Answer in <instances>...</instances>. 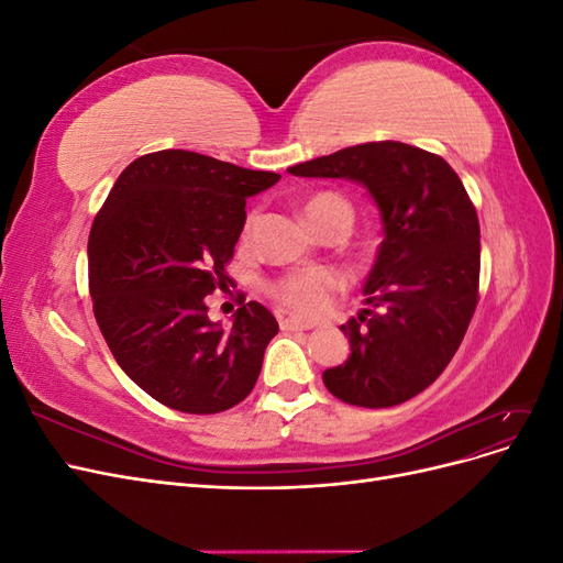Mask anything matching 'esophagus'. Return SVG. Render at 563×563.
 Here are the masks:
<instances>
[{"instance_id":"esophagus-1","label":"esophagus","mask_w":563,"mask_h":563,"mask_svg":"<svg viewBox=\"0 0 563 563\" xmlns=\"http://www.w3.org/2000/svg\"><path fill=\"white\" fill-rule=\"evenodd\" d=\"M279 327H282V331H310L317 327V323L298 319V317H282Z\"/></svg>"}]
</instances>
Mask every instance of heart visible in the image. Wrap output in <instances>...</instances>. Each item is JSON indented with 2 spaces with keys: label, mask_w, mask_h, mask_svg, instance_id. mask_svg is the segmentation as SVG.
Instances as JSON below:
<instances>
[{
  "label": "heart",
  "mask_w": 563,
  "mask_h": 563,
  "mask_svg": "<svg viewBox=\"0 0 563 563\" xmlns=\"http://www.w3.org/2000/svg\"><path fill=\"white\" fill-rule=\"evenodd\" d=\"M305 218L310 220V225L321 232L329 225H343L345 230L352 223L354 209L347 197L340 192H317L308 201H305ZM253 218L246 220L244 234L251 232ZM347 282L335 269L329 267H312V269H296V272H286V275L272 279L267 284V296L272 300H277L282 308L298 312V314H321L323 310H329L333 300L345 294Z\"/></svg>",
  "instance_id": "1"
}]
</instances>
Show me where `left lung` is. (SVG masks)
<instances>
[{"label": "left lung", "mask_w": 563, "mask_h": 563, "mask_svg": "<svg viewBox=\"0 0 563 563\" xmlns=\"http://www.w3.org/2000/svg\"><path fill=\"white\" fill-rule=\"evenodd\" d=\"M288 174L362 183L383 213L368 308L340 327L352 354L323 371V385L364 408L413 399L449 366L479 302V218L463 180L444 157L397 141L338 150Z\"/></svg>", "instance_id": "obj_1"}]
</instances>
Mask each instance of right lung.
<instances>
[{"mask_svg":"<svg viewBox=\"0 0 563 563\" xmlns=\"http://www.w3.org/2000/svg\"><path fill=\"white\" fill-rule=\"evenodd\" d=\"M279 178L199 152H150L119 174L93 220L89 291L98 329L126 376L174 411H228L261 376L277 319L242 300L232 329H223L209 319L207 296L232 284L228 263L246 197Z\"/></svg>","mask_w":563,"mask_h":563,"instance_id":"add662e5","label":"right lung"}]
</instances>
